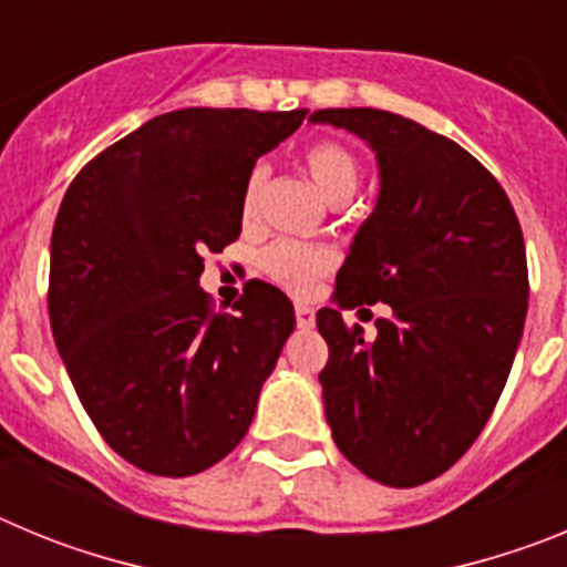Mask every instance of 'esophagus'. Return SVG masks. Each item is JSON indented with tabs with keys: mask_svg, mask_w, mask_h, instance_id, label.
Here are the masks:
<instances>
[{
	"mask_svg": "<svg viewBox=\"0 0 567 567\" xmlns=\"http://www.w3.org/2000/svg\"><path fill=\"white\" fill-rule=\"evenodd\" d=\"M295 318H298L300 329L315 327V309L309 303H295Z\"/></svg>",
	"mask_w": 567,
	"mask_h": 567,
	"instance_id": "34e87169",
	"label": "esophagus"
}]
</instances>
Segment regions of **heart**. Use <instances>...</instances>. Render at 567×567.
<instances>
[{"label":"heart","instance_id":"b5f03b06","mask_svg":"<svg viewBox=\"0 0 567 567\" xmlns=\"http://www.w3.org/2000/svg\"><path fill=\"white\" fill-rule=\"evenodd\" d=\"M303 164H307V173L312 175V182L318 184L320 193L327 195L332 204L349 202L354 189H358L360 162L354 158L352 150L343 147L340 142H332V138L312 142L303 150ZM264 178H267V167L255 164L247 175V184H244V198H240L244 215L255 209ZM258 267L284 289L303 295L318 284L320 275H327L332 269V255L327 249L300 244V240H275L267 249H260Z\"/></svg>","mask_w":567,"mask_h":567}]
</instances>
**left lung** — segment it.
I'll use <instances>...</instances> for the list:
<instances>
[{
  "label": "left lung",
  "mask_w": 567,
  "mask_h": 567,
  "mask_svg": "<svg viewBox=\"0 0 567 567\" xmlns=\"http://www.w3.org/2000/svg\"><path fill=\"white\" fill-rule=\"evenodd\" d=\"M363 138L378 158V204L354 233L320 309V372L334 445L365 477L412 488L452 468L508 380L528 312L517 213L471 153L374 107L309 115ZM383 299L379 338L346 330L340 308Z\"/></svg>",
  "instance_id": "1"
}]
</instances>
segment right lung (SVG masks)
I'll return each mask as SVG.
<instances>
[{
	"label": "right lung",
	"instance_id": "obj_1",
	"mask_svg": "<svg viewBox=\"0 0 567 567\" xmlns=\"http://www.w3.org/2000/svg\"><path fill=\"white\" fill-rule=\"evenodd\" d=\"M303 115H155L64 193L50 238V329L84 412L135 468L198 474L252 423L295 309L252 280L233 315L209 312L202 255L238 238L249 169Z\"/></svg>",
	"mask_w": 567,
	"mask_h": 567
}]
</instances>
